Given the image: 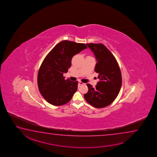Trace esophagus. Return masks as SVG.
Returning <instances> with one entry per match:
<instances>
[{"label":"esophagus","instance_id":"1","mask_svg":"<svg viewBox=\"0 0 157 157\" xmlns=\"http://www.w3.org/2000/svg\"><path fill=\"white\" fill-rule=\"evenodd\" d=\"M78 84H79L80 85H84V83L82 82H81V81H79V82H78Z\"/></svg>","mask_w":157,"mask_h":157}]
</instances>
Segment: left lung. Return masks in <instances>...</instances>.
<instances>
[{"mask_svg": "<svg viewBox=\"0 0 157 157\" xmlns=\"http://www.w3.org/2000/svg\"><path fill=\"white\" fill-rule=\"evenodd\" d=\"M96 57L94 71L98 74L99 81L96 87L87 83L88 91L84 94L91 105L101 108L112 104L119 94L122 85L121 73L114 56L101 43L87 44Z\"/></svg>", "mask_w": 157, "mask_h": 157, "instance_id": "8db88e82", "label": "left lung"}]
</instances>
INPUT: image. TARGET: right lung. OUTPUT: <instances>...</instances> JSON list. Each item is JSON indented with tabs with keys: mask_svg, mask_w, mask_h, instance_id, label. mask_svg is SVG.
Wrapping results in <instances>:
<instances>
[{
	"mask_svg": "<svg viewBox=\"0 0 157 157\" xmlns=\"http://www.w3.org/2000/svg\"><path fill=\"white\" fill-rule=\"evenodd\" d=\"M87 48L84 43L63 40L47 54L40 67L37 83L40 93L49 103L60 106L67 103L77 90L78 81L65 80L72 58Z\"/></svg>",
	"mask_w": 157,
	"mask_h": 157,
	"instance_id": "right-lung-1",
	"label": "right lung"
}]
</instances>
